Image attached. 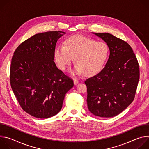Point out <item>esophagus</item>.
<instances>
[{"mask_svg": "<svg viewBox=\"0 0 149 149\" xmlns=\"http://www.w3.org/2000/svg\"><path fill=\"white\" fill-rule=\"evenodd\" d=\"M78 83H79V81L78 79H74V84L75 86L78 84Z\"/></svg>", "mask_w": 149, "mask_h": 149, "instance_id": "34e87169", "label": "esophagus"}]
</instances>
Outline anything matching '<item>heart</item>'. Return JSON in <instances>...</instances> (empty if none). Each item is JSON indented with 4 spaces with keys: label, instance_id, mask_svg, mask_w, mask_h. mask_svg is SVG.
Wrapping results in <instances>:
<instances>
[{
    "label": "heart",
    "instance_id": "heart-1",
    "mask_svg": "<svg viewBox=\"0 0 149 149\" xmlns=\"http://www.w3.org/2000/svg\"><path fill=\"white\" fill-rule=\"evenodd\" d=\"M109 54V47L105 42L78 35L68 37L64 42V46H56L54 56L60 70H67L74 58L75 65L71 74L80 75L84 73L91 76L102 68Z\"/></svg>",
    "mask_w": 149,
    "mask_h": 149
}]
</instances>
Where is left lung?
<instances>
[{
	"mask_svg": "<svg viewBox=\"0 0 149 149\" xmlns=\"http://www.w3.org/2000/svg\"><path fill=\"white\" fill-rule=\"evenodd\" d=\"M93 33L107 44L110 55L104 68L85 81L88 109L95 116L113 117L133 102L139 80V65L126 42L109 33Z\"/></svg>",
	"mask_w": 149,
	"mask_h": 149,
	"instance_id": "1",
	"label": "left lung"
}]
</instances>
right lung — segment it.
I'll use <instances>...</instances> for the list:
<instances>
[{"label": "right lung", "mask_w": 149, "mask_h": 149, "mask_svg": "<svg viewBox=\"0 0 149 149\" xmlns=\"http://www.w3.org/2000/svg\"><path fill=\"white\" fill-rule=\"evenodd\" d=\"M66 33L50 31L36 34L15 50L10 70V85L20 107L32 116L48 118L62 109L73 81L54 61L57 40Z\"/></svg>", "instance_id": "right-lung-1"}]
</instances>
